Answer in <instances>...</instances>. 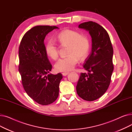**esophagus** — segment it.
<instances>
[{
  "instance_id": "34e87169",
  "label": "esophagus",
  "mask_w": 132,
  "mask_h": 132,
  "mask_svg": "<svg viewBox=\"0 0 132 132\" xmlns=\"http://www.w3.org/2000/svg\"><path fill=\"white\" fill-rule=\"evenodd\" d=\"M68 74H69L68 72H65V73H62V75H63V76H67Z\"/></svg>"
}]
</instances>
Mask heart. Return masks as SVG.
Listing matches in <instances>:
<instances>
[{
    "label": "heart",
    "mask_w": 132,
    "mask_h": 132,
    "mask_svg": "<svg viewBox=\"0 0 132 132\" xmlns=\"http://www.w3.org/2000/svg\"><path fill=\"white\" fill-rule=\"evenodd\" d=\"M57 40L62 46L68 45L67 57L60 59L55 64V70L59 72H67L74 68L79 59H85L90 50V41L88 38L81 35L74 30L66 29L60 32L57 37ZM45 51L47 56L55 60L59 55V49L53 40L46 43Z\"/></svg>",
    "instance_id": "heart-1"
}]
</instances>
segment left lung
<instances>
[{"label":"left lung","mask_w":132,"mask_h":132,"mask_svg":"<svg viewBox=\"0 0 132 132\" xmlns=\"http://www.w3.org/2000/svg\"><path fill=\"white\" fill-rule=\"evenodd\" d=\"M92 37V52L84 68L88 73H81L77 86L78 95L83 100L93 101L104 95L110 84L113 71V50L109 34L99 24L88 21L79 25Z\"/></svg>","instance_id":"obj_1"}]
</instances>
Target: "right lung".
Masks as SVG:
<instances>
[{
	"mask_svg": "<svg viewBox=\"0 0 132 132\" xmlns=\"http://www.w3.org/2000/svg\"><path fill=\"white\" fill-rule=\"evenodd\" d=\"M56 26H35L24 35L19 46V71L24 90L40 105L54 102L59 95L61 73L48 74L52 65L45 51L44 40L46 35Z\"/></svg>",
	"mask_w": 132,
	"mask_h": 132,
	"instance_id": "add662e5",
	"label": "right lung"
}]
</instances>
